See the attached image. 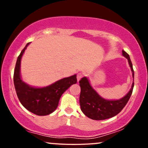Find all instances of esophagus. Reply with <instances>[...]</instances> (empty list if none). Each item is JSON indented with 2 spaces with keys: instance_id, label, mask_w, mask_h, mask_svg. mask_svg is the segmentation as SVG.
<instances>
[{
  "instance_id": "obj_1",
  "label": "esophagus",
  "mask_w": 148,
  "mask_h": 148,
  "mask_svg": "<svg viewBox=\"0 0 148 148\" xmlns=\"http://www.w3.org/2000/svg\"><path fill=\"white\" fill-rule=\"evenodd\" d=\"M83 76H84V74H83L82 73H81V72L78 73V74H77V81H79L80 80H81V78L83 77Z\"/></svg>"
}]
</instances>
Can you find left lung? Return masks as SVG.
<instances>
[{
	"mask_svg": "<svg viewBox=\"0 0 148 148\" xmlns=\"http://www.w3.org/2000/svg\"><path fill=\"white\" fill-rule=\"evenodd\" d=\"M123 56L128 60L134 79V72L130 56L123 50ZM79 86L81 87L79 102L81 111L89 118L95 120H102L114 117L123 109L132 95L134 83L133 81L131 89L126 95L117 100H108L101 97L92 87L86 76L81 79Z\"/></svg>",
	"mask_w": 148,
	"mask_h": 148,
	"instance_id": "8db88e82",
	"label": "left lung"
}]
</instances>
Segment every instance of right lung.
I'll list each match as a JSON object with an SVG mask.
<instances>
[{
  "instance_id": "obj_1",
  "label": "right lung",
  "mask_w": 148,
  "mask_h": 148,
  "mask_svg": "<svg viewBox=\"0 0 148 148\" xmlns=\"http://www.w3.org/2000/svg\"><path fill=\"white\" fill-rule=\"evenodd\" d=\"M28 43L17 58L14 73V84L20 102L28 111L37 115L51 114L57 108L62 95L77 82L76 74L64 78L42 88L33 87L21 79V60Z\"/></svg>"
}]
</instances>
